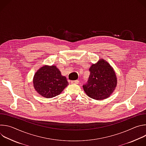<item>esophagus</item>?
I'll list each match as a JSON object with an SVG mask.
<instances>
[{"instance_id": "obj_1", "label": "esophagus", "mask_w": 146, "mask_h": 146, "mask_svg": "<svg viewBox=\"0 0 146 146\" xmlns=\"http://www.w3.org/2000/svg\"><path fill=\"white\" fill-rule=\"evenodd\" d=\"M71 83H72V84H78V83H79V81H78V80H73V81H71Z\"/></svg>"}]
</instances>
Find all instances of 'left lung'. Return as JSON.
Masks as SVG:
<instances>
[{"instance_id":"left-lung-1","label":"left lung","mask_w":146,"mask_h":146,"mask_svg":"<svg viewBox=\"0 0 146 146\" xmlns=\"http://www.w3.org/2000/svg\"><path fill=\"white\" fill-rule=\"evenodd\" d=\"M87 83L83 86L86 94L90 98L100 100L108 98L114 91L117 80L113 68L105 60L100 59L90 67Z\"/></svg>"}]
</instances>
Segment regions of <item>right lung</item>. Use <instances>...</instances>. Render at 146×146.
<instances>
[{"mask_svg": "<svg viewBox=\"0 0 146 146\" xmlns=\"http://www.w3.org/2000/svg\"><path fill=\"white\" fill-rule=\"evenodd\" d=\"M33 83L37 93L47 98L59 95L69 84L66 77L54 65L40 68L34 76Z\"/></svg>", "mask_w": 146, "mask_h": 146, "instance_id": "add662e5", "label": "right lung"}]
</instances>
